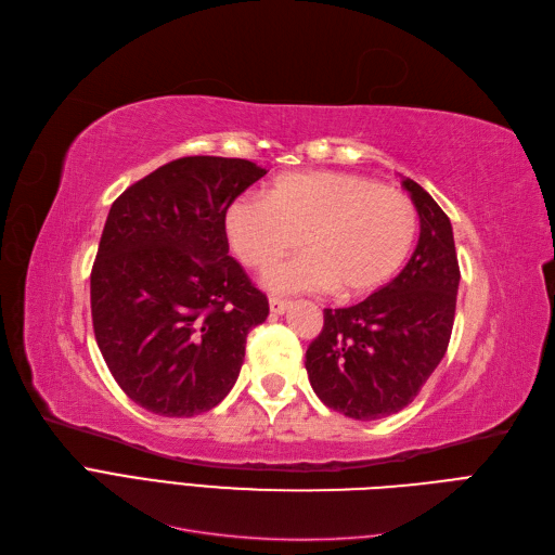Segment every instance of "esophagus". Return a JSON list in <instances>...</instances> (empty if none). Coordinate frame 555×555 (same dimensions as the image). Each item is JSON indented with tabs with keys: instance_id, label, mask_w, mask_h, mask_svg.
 <instances>
[{
	"instance_id": "esophagus-1",
	"label": "esophagus",
	"mask_w": 555,
	"mask_h": 555,
	"mask_svg": "<svg viewBox=\"0 0 555 555\" xmlns=\"http://www.w3.org/2000/svg\"><path fill=\"white\" fill-rule=\"evenodd\" d=\"M288 307H291V301H288V299L270 297V311H272L274 315H281V313H285V311H288Z\"/></svg>"
}]
</instances>
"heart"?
<instances>
[{"label": "heart", "mask_w": 555, "mask_h": 555, "mask_svg": "<svg viewBox=\"0 0 555 555\" xmlns=\"http://www.w3.org/2000/svg\"><path fill=\"white\" fill-rule=\"evenodd\" d=\"M235 256L270 272L301 243L307 259L267 276L279 293L336 291L364 297L399 274L417 237V209L403 191L336 170L285 172L267 198L240 195L223 214Z\"/></svg>", "instance_id": "heart-1"}]
</instances>
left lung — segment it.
Segmentation results:
<instances>
[{"label": "left lung", "mask_w": 555, "mask_h": 555, "mask_svg": "<svg viewBox=\"0 0 555 555\" xmlns=\"http://www.w3.org/2000/svg\"><path fill=\"white\" fill-rule=\"evenodd\" d=\"M420 214V242L397 279L348 309H325L307 373L318 399L371 422L413 401L450 346L459 260L447 214L417 182H401Z\"/></svg>", "instance_id": "8db88e82"}]
</instances>
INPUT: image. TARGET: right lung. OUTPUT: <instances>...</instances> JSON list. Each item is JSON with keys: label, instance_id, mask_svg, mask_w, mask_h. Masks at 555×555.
Returning a JSON list of instances; mask_svg holds the SVG:
<instances>
[{"label": "right lung", "instance_id": "1", "mask_svg": "<svg viewBox=\"0 0 555 555\" xmlns=\"http://www.w3.org/2000/svg\"><path fill=\"white\" fill-rule=\"evenodd\" d=\"M264 168L184 156L113 203L92 267V323L113 378L154 415L193 417L235 385L267 297L228 256L223 214Z\"/></svg>", "mask_w": 555, "mask_h": 555}]
</instances>
